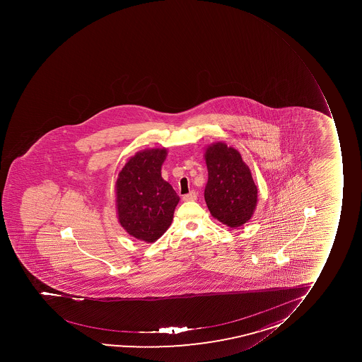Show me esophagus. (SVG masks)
I'll return each instance as SVG.
<instances>
[{
    "label": "esophagus",
    "mask_w": 362,
    "mask_h": 362,
    "mask_svg": "<svg viewBox=\"0 0 362 362\" xmlns=\"http://www.w3.org/2000/svg\"><path fill=\"white\" fill-rule=\"evenodd\" d=\"M196 199H197V194L194 191H191L190 194L183 196V201L185 202L196 201Z\"/></svg>",
    "instance_id": "esophagus-1"
}]
</instances>
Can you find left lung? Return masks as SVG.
Returning a JSON list of instances; mask_svg holds the SVG:
<instances>
[{
  "mask_svg": "<svg viewBox=\"0 0 362 362\" xmlns=\"http://www.w3.org/2000/svg\"><path fill=\"white\" fill-rule=\"evenodd\" d=\"M204 157L209 175L204 198L209 211L230 228L243 226L257 205V187L250 168L238 151L222 141L206 147Z\"/></svg>",
  "mask_w": 362,
  "mask_h": 362,
  "instance_id": "obj_1",
  "label": "left lung"
}]
</instances>
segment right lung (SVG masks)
<instances>
[{
	"mask_svg": "<svg viewBox=\"0 0 362 362\" xmlns=\"http://www.w3.org/2000/svg\"><path fill=\"white\" fill-rule=\"evenodd\" d=\"M168 150L146 148L126 161L115 183L120 226L136 240L153 243L171 226L179 196L161 177Z\"/></svg>",
	"mask_w": 362,
	"mask_h": 362,
	"instance_id": "obj_1",
	"label": "right lung"
}]
</instances>
